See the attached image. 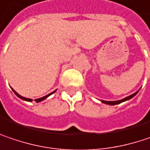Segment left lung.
Here are the masks:
<instances>
[{
	"instance_id": "1",
	"label": "left lung",
	"mask_w": 150,
	"mask_h": 150,
	"mask_svg": "<svg viewBox=\"0 0 150 150\" xmlns=\"http://www.w3.org/2000/svg\"><path fill=\"white\" fill-rule=\"evenodd\" d=\"M138 93V91L137 92H136L135 93H133V94H131V95H129L128 97H126V98H125V99H123V100H116V101H105V100H101V102L105 103V104H107V105H117V104H120V103L124 102V101H126V100H128L129 99H131L132 97H134L137 93Z\"/></svg>"
}]
</instances>
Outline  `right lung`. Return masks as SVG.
<instances>
[{
    "mask_svg": "<svg viewBox=\"0 0 150 150\" xmlns=\"http://www.w3.org/2000/svg\"><path fill=\"white\" fill-rule=\"evenodd\" d=\"M13 93H15V94H16V95H17V96H18L19 98H21V100H26V101H32V100H33L32 99H27V98L22 97V96H21V95H20V94H19V93H18L17 92H15V91H14L13 89ZM53 93H55V91H54V92H52V93H50V94H48V95H46V96H44V97H42V98H39V99H37V100H35V101H36V102H40V101H42V100H45V99H46L47 97H49V96H50V94H52Z\"/></svg>",
    "mask_w": 150,
    "mask_h": 150,
    "instance_id": "add662e5",
    "label": "right lung"
}]
</instances>
